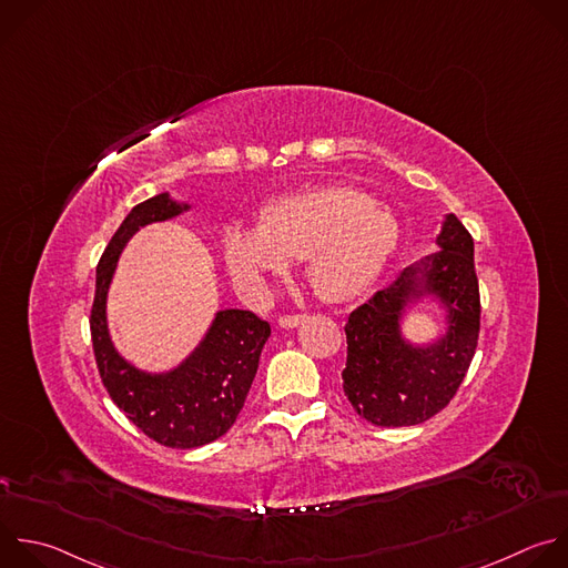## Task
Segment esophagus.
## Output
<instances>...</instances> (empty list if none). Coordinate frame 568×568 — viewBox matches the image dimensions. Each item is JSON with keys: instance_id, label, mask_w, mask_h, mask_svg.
I'll return each mask as SVG.
<instances>
[{"instance_id": "34e87169", "label": "esophagus", "mask_w": 568, "mask_h": 568, "mask_svg": "<svg viewBox=\"0 0 568 568\" xmlns=\"http://www.w3.org/2000/svg\"><path fill=\"white\" fill-rule=\"evenodd\" d=\"M303 321H305V316H281V318H278V325H281L283 329H294V327H298Z\"/></svg>"}]
</instances>
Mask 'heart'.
Wrapping results in <instances>:
<instances>
[{
    "label": "heart",
    "instance_id": "1",
    "mask_svg": "<svg viewBox=\"0 0 568 568\" xmlns=\"http://www.w3.org/2000/svg\"><path fill=\"white\" fill-rule=\"evenodd\" d=\"M399 234L397 216L369 194L327 184L272 201L258 227H225L221 247L243 294H265L272 278L285 276L292 261L305 258V276L318 298L347 303L382 276Z\"/></svg>",
    "mask_w": 568,
    "mask_h": 568
}]
</instances>
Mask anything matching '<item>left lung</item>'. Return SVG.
<instances>
[{
  "instance_id": "1",
  "label": "left lung",
  "mask_w": 568,
  "mask_h": 568,
  "mask_svg": "<svg viewBox=\"0 0 568 568\" xmlns=\"http://www.w3.org/2000/svg\"><path fill=\"white\" fill-rule=\"evenodd\" d=\"M435 245V254L347 316L343 393L374 426L424 424L448 406L473 361L479 336L475 245L455 214L444 216ZM428 304L438 307L443 329L415 342L407 318Z\"/></svg>"
}]
</instances>
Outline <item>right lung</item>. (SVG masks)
Wrapping results in <instances>:
<instances>
[{
  "label": "right lung",
  "mask_w": 568,
  "mask_h": 568,
  "mask_svg": "<svg viewBox=\"0 0 568 568\" xmlns=\"http://www.w3.org/2000/svg\"><path fill=\"white\" fill-rule=\"evenodd\" d=\"M192 210L169 192L135 205L95 272L91 338L102 384L115 406L146 437L169 448H199L223 437L245 406L272 329L247 310H216L199 345L169 369H142L113 343L109 292L126 243L146 225L178 219Z\"/></svg>",
  "instance_id": "add662e5"
}]
</instances>
